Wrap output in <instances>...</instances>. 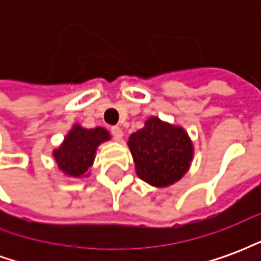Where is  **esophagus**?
Instances as JSON below:
<instances>
[{
	"mask_svg": "<svg viewBox=\"0 0 261 261\" xmlns=\"http://www.w3.org/2000/svg\"><path fill=\"white\" fill-rule=\"evenodd\" d=\"M110 133H112V136H113V138L116 141H120V140L123 138V130H121L120 127H117V125L112 127V128H110Z\"/></svg>",
	"mask_w": 261,
	"mask_h": 261,
	"instance_id": "obj_1",
	"label": "esophagus"
}]
</instances>
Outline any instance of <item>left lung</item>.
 <instances>
[{"label": "left lung", "instance_id": "obj_1", "mask_svg": "<svg viewBox=\"0 0 261 261\" xmlns=\"http://www.w3.org/2000/svg\"><path fill=\"white\" fill-rule=\"evenodd\" d=\"M128 148L137 175L156 187L180 180L193 158V145L186 131L158 117L148 119L144 128L131 134Z\"/></svg>", "mask_w": 261, "mask_h": 261}]
</instances>
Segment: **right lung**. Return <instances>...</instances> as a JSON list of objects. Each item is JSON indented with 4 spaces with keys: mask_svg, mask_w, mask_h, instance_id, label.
Masks as SVG:
<instances>
[{
    "mask_svg": "<svg viewBox=\"0 0 261 261\" xmlns=\"http://www.w3.org/2000/svg\"><path fill=\"white\" fill-rule=\"evenodd\" d=\"M109 138L108 130L102 127L88 130L81 125H74L65 137L63 145L59 149H54V159L65 175L81 177L93 164L97 145L108 141Z\"/></svg>",
    "mask_w": 261,
    "mask_h": 261,
    "instance_id": "right-lung-1",
    "label": "right lung"
}]
</instances>
